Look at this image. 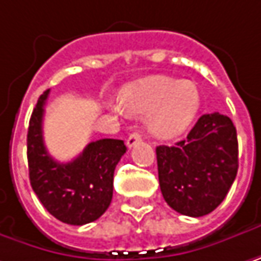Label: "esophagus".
I'll use <instances>...</instances> for the list:
<instances>
[{"mask_svg": "<svg viewBox=\"0 0 261 261\" xmlns=\"http://www.w3.org/2000/svg\"><path fill=\"white\" fill-rule=\"evenodd\" d=\"M142 140V134L140 133H131L130 136H128V139H127V146L128 147H133V146H136L139 142Z\"/></svg>", "mask_w": 261, "mask_h": 261, "instance_id": "esophagus-1", "label": "esophagus"}]
</instances>
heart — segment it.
Listing matches in <instances>:
<instances>
[{
	"mask_svg": "<svg viewBox=\"0 0 261 261\" xmlns=\"http://www.w3.org/2000/svg\"><path fill=\"white\" fill-rule=\"evenodd\" d=\"M121 103L133 115L147 114V128L153 136L171 139L193 121L201 94L192 81L152 76L122 88Z\"/></svg>",
	"mask_w": 261,
	"mask_h": 261,
	"instance_id": "1",
	"label": "heart"
}]
</instances>
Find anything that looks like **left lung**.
I'll return each instance as SVG.
<instances>
[{"label": "left lung", "mask_w": 261, "mask_h": 261, "mask_svg": "<svg viewBox=\"0 0 261 261\" xmlns=\"http://www.w3.org/2000/svg\"><path fill=\"white\" fill-rule=\"evenodd\" d=\"M156 161L165 202L183 216H205L222 204L237 177V128L229 116L205 114L185 140L158 146Z\"/></svg>", "instance_id": "left-lung-1"}]
</instances>
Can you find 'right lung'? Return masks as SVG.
<instances>
[{"mask_svg": "<svg viewBox=\"0 0 261 261\" xmlns=\"http://www.w3.org/2000/svg\"><path fill=\"white\" fill-rule=\"evenodd\" d=\"M50 90L39 96L28 128L29 180L44 208L57 220L83 226L97 220L114 193V171L127 147L118 139L88 143L73 161H54L42 137L44 106Z\"/></svg>", "mask_w": 261, "mask_h": 261, "instance_id": "obj_1", "label": "right lung"}]
</instances>
